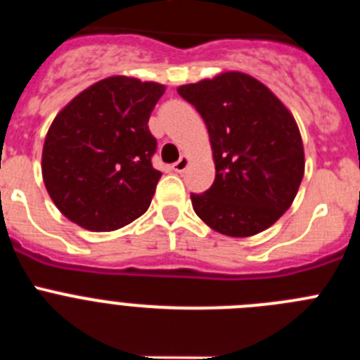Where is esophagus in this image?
<instances>
[{"label": "esophagus", "instance_id": "obj_1", "mask_svg": "<svg viewBox=\"0 0 360 360\" xmlns=\"http://www.w3.org/2000/svg\"><path fill=\"white\" fill-rule=\"evenodd\" d=\"M187 165H189V157H187V155H182L180 160L173 164V169L176 171V173H184V171L187 169Z\"/></svg>", "mask_w": 360, "mask_h": 360}]
</instances>
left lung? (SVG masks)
<instances>
[{"mask_svg": "<svg viewBox=\"0 0 360 360\" xmlns=\"http://www.w3.org/2000/svg\"><path fill=\"white\" fill-rule=\"evenodd\" d=\"M207 126L214 184L191 195L203 224L249 238L274 225L292 205L304 174V149L288 108L243 72L178 86Z\"/></svg>", "mask_w": 360, "mask_h": 360, "instance_id": "1", "label": "left lung"}]
</instances>
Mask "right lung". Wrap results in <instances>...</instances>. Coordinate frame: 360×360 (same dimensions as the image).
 I'll return each mask as SVG.
<instances>
[{
    "label": "right lung",
    "mask_w": 360,
    "mask_h": 360,
    "mask_svg": "<svg viewBox=\"0 0 360 360\" xmlns=\"http://www.w3.org/2000/svg\"><path fill=\"white\" fill-rule=\"evenodd\" d=\"M164 91L158 82L113 75L57 113L41 171L50 198L70 221L110 232L148 211L162 176L151 165L157 141L148 120Z\"/></svg>",
    "instance_id": "1"
}]
</instances>
